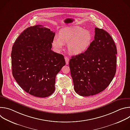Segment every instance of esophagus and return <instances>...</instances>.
Instances as JSON below:
<instances>
[{
  "label": "esophagus",
  "mask_w": 130,
  "mask_h": 130,
  "mask_svg": "<svg viewBox=\"0 0 130 130\" xmlns=\"http://www.w3.org/2000/svg\"><path fill=\"white\" fill-rule=\"evenodd\" d=\"M65 62H66V65H68L69 64V58L68 57H65Z\"/></svg>",
  "instance_id": "34e87169"
}]
</instances>
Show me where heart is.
Instances as JSON below:
<instances>
[{
  "label": "heart",
  "mask_w": 130,
  "mask_h": 130,
  "mask_svg": "<svg viewBox=\"0 0 130 130\" xmlns=\"http://www.w3.org/2000/svg\"><path fill=\"white\" fill-rule=\"evenodd\" d=\"M90 32L79 27H67L62 29L58 36L52 41L53 48L60 51L63 44H67L68 51L72 54L78 55L84 53L90 46L92 42Z\"/></svg>",
  "instance_id": "1"
}]
</instances>
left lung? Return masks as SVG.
Here are the masks:
<instances>
[{"instance_id":"obj_1","label":"left lung","mask_w":130,"mask_h":130,"mask_svg":"<svg viewBox=\"0 0 130 130\" xmlns=\"http://www.w3.org/2000/svg\"><path fill=\"white\" fill-rule=\"evenodd\" d=\"M94 40L84 53L69 60L74 89L81 96L97 94L113 80L116 71V45L111 36L95 28Z\"/></svg>"}]
</instances>
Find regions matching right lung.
I'll return each instance as SVG.
<instances>
[{
    "mask_svg": "<svg viewBox=\"0 0 130 130\" xmlns=\"http://www.w3.org/2000/svg\"><path fill=\"white\" fill-rule=\"evenodd\" d=\"M55 33L37 25L25 29L12 47V75L25 91L47 97L55 90V77L65 65L61 54L51 50Z\"/></svg>",
    "mask_w": 130,
    "mask_h": 130,
    "instance_id": "obj_1",
    "label": "right lung"
}]
</instances>
